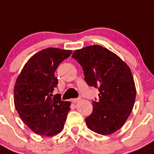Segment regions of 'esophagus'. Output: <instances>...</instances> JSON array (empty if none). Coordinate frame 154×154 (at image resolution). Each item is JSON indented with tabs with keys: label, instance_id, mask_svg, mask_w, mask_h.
Masks as SVG:
<instances>
[{
	"label": "esophagus",
	"instance_id": "obj_1",
	"mask_svg": "<svg viewBox=\"0 0 154 154\" xmlns=\"http://www.w3.org/2000/svg\"><path fill=\"white\" fill-rule=\"evenodd\" d=\"M80 100H81V98H76V99H73V100H72V103H78V102H80Z\"/></svg>",
	"mask_w": 154,
	"mask_h": 154
}]
</instances>
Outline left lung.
Here are the masks:
<instances>
[{
	"instance_id": "8db88e82",
	"label": "left lung",
	"mask_w": 154,
	"mask_h": 154,
	"mask_svg": "<svg viewBox=\"0 0 154 154\" xmlns=\"http://www.w3.org/2000/svg\"><path fill=\"white\" fill-rule=\"evenodd\" d=\"M82 67L85 82L98 88L99 100L85 118L87 126L110 135L123 126L134 108L136 87L130 68L114 52L99 45L75 50L72 54Z\"/></svg>"
}]
</instances>
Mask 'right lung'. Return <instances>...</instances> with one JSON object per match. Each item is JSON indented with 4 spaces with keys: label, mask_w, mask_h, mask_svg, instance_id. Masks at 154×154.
<instances>
[{
    "label": "right lung",
    "mask_w": 154,
    "mask_h": 154,
    "mask_svg": "<svg viewBox=\"0 0 154 154\" xmlns=\"http://www.w3.org/2000/svg\"><path fill=\"white\" fill-rule=\"evenodd\" d=\"M71 50L47 48L27 61L16 80L14 107L20 119L35 134L52 137L64 127L71 103L54 95L58 84L54 72L60 63L72 54Z\"/></svg>",
    "instance_id": "right-lung-1"
}]
</instances>
